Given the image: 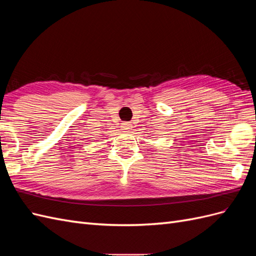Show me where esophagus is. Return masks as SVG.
<instances>
[{"mask_svg": "<svg viewBox=\"0 0 256 256\" xmlns=\"http://www.w3.org/2000/svg\"><path fill=\"white\" fill-rule=\"evenodd\" d=\"M122 128L124 131H125V132H128V131H130V129H132V125H131L130 122H122Z\"/></svg>", "mask_w": 256, "mask_h": 256, "instance_id": "1", "label": "esophagus"}]
</instances>
